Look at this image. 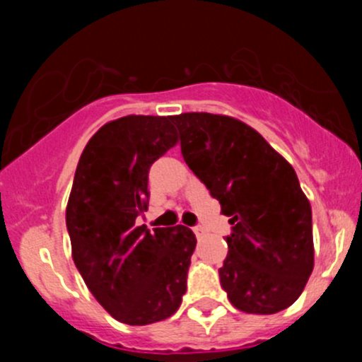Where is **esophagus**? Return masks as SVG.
I'll return each instance as SVG.
<instances>
[{"label":"esophagus","mask_w":362,"mask_h":362,"mask_svg":"<svg viewBox=\"0 0 362 362\" xmlns=\"http://www.w3.org/2000/svg\"><path fill=\"white\" fill-rule=\"evenodd\" d=\"M192 231H194L196 238H203V236H204V231H203V228H199V226H196V228H192Z\"/></svg>","instance_id":"esophagus-1"}]
</instances>
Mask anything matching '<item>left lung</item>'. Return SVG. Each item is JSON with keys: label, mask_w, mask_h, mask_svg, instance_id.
<instances>
[{"label": "left lung", "mask_w": 362, "mask_h": 362, "mask_svg": "<svg viewBox=\"0 0 362 362\" xmlns=\"http://www.w3.org/2000/svg\"><path fill=\"white\" fill-rule=\"evenodd\" d=\"M171 122L187 166L231 217L218 269L231 305L259 315L286 310L313 269L312 206L294 168L233 117L189 112Z\"/></svg>", "instance_id": "8db88e82"}]
</instances>
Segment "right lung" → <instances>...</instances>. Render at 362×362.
I'll return each mask as SVG.
<instances>
[{
    "label": "right lung",
    "instance_id": "obj_1",
    "mask_svg": "<svg viewBox=\"0 0 362 362\" xmlns=\"http://www.w3.org/2000/svg\"><path fill=\"white\" fill-rule=\"evenodd\" d=\"M177 144L171 117L127 115L96 131L80 156L66 206L71 255L83 282L119 322L147 326L178 310L196 236L185 226H136L148 170Z\"/></svg>",
    "mask_w": 362,
    "mask_h": 362
}]
</instances>
